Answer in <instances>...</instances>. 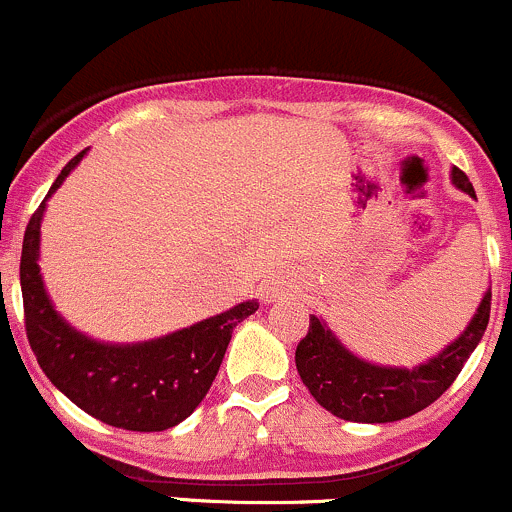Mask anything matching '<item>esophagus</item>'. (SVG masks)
<instances>
[{
	"label": "esophagus",
	"instance_id": "esophagus-1",
	"mask_svg": "<svg viewBox=\"0 0 512 512\" xmlns=\"http://www.w3.org/2000/svg\"><path fill=\"white\" fill-rule=\"evenodd\" d=\"M281 293H283V283L278 281V278H268V281L263 283V288H261L263 301H276Z\"/></svg>",
	"mask_w": 512,
	"mask_h": 512
}]
</instances>
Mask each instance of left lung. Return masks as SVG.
I'll list each match as a JSON object with an SVG mask.
<instances>
[{"label":"left lung","instance_id":"left-lung-1","mask_svg":"<svg viewBox=\"0 0 512 512\" xmlns=\"http://www.w3.org/2000/svg\"><path fill=\"white\" fill-rule=\"evenodd\" d=\"M455 189L475 199L473 184L460 169L450 171ZM490 318V288L458 338L418 366H381L348 351L323 318L311 316L306 338L296 348V368L318 406L353 423H393L438 401L475 346Z\"/></svg>","mask_w":512,"mask_h":512}]
</instances>
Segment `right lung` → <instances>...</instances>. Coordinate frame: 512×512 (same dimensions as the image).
<instances>
[{"label": "right lung", "instance_id": "add662e5", "mask_svg": "<svg viewBox=\"0 0 512 512\" xmlns=\"http://www.w3.org/2000/svg\"><path fill=\"white\" fill-rule=\"evenodd\" d=\"M86 151L74 156L24 231L19 283L29 346L49 381L84 413L106 426L156 433L179 426L196 411L219 373L231 333L258 308L256 298L194 326L136 343L96 341L54 308L39 268L47 201Z\"/></svg>", "mask_w": 512, "mask_h": 512}]
</instances>
